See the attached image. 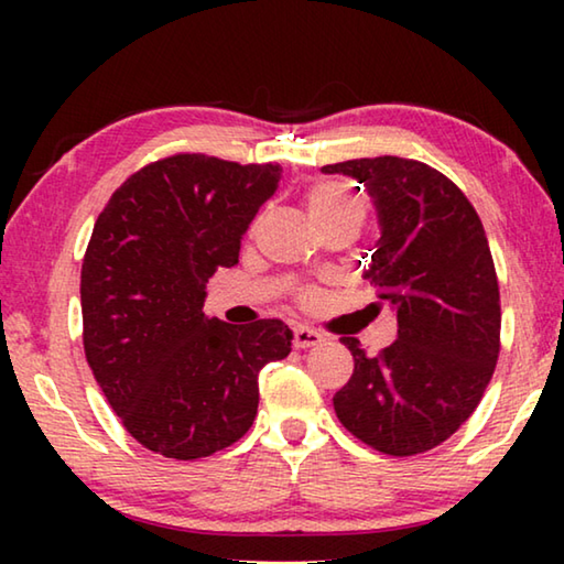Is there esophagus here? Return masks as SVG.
<instances>
[{
    "label": "esophagus",
    "mask_w": 564,
    "mask_h": 564,
    "mask_svg": "<svg viewBox=\"0 0 564 564\" xmlns=\"http://www.w3.org/2000/svg\"><path fill=\"white\" fill-rule=\"evenodd\" d=\"M321 340H323L321 333L308 328V326H295L293 328V346L295 348H313V346H318Z\"/></svg>",
    "instance_id": "1"
}]
</instances>
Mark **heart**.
Here are the masks:
<instances>
[{
	"mask_svg": "<svg viewBox=\"0 0 564 564\" xmlns=\"http://www.w3.org/2000/svg\"><path fill=\"white\" fill-rule=\"evenodd\" d=\"M305 204L313 221H340V218H350V221H362L366 216V204L348 184L340 181H318L308 191H305Z\"/></svg>",
	"mask_w": 564,
	"mask_h": 564,
	"instance_id": "b5f03b06",
	"label": "heart"
}]
</instances>
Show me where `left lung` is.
<instances>
[{
    "mask_svg": "<svg viewBox=\"0 0 564 564\" xmlns=\"http://www.w3.org/2000/svg\"><path fill=\"white\" fill-rule=\"evenodd\" d=\"M321 171L356 178L373 198L380 238L362 275L378 289L373 311L388 305L398 321L378 356L340 338L356 368L333 408L380 453L433 451L473 415L500 352V289L480 216L451 178L413 159Z\"/></svg>",
    "mask_w": 564,
    "mask_h": 564,
    "instance_id": "8db88e82",
    "label": "left lung"
}]
</instances>
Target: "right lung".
Instances as JSON below:
<instances>
[{
  "label": "right lung",
  "instance_id": "right-lung-1",
  "mask_svg": "<svg viewBox=\"0 0 564 564\" xmlns=\"http://www.w3.org/2000/svg\"><path fill=\"white\" fill-rule=\"evenodd\" d=\"M281 171L176 154L123 181L94 224L82 263L84 352L149 451L196 460L234 445L253 425L261 368L291 352L281 321L231 326L204 313L208 279L238 263Z\"/></svg>",
  "mask_w": 564,
  "mask_h": 564
}]
</instances>
